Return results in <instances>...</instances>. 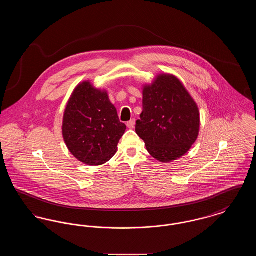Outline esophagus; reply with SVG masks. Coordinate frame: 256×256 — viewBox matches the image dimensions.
Listing matches in <instances>:
<instances>
[{"instance_id":"1","label":"esophagus","mask_w":256,"mask_h":256,"mask_svg":"<svg viewBox=\"0 0 256 256\" xmlns=\"http://www.w3.org/2000/svg\"><path fill=\"white\" fill-rule=\"evenodd\" d=\"M134 126H135V120H134V119H132L130 121H128V122H126V126H128V128H134Z\"/></svg>"}]
</instances>
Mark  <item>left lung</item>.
Wrapping results in <instances>:
<instances>
[{"mask_svg": "<svg viewBox=\"0 0 256 256\" xmlns=\"http://www.w3.org/2000/svg\"><path fill=\"white\" fill-rule=\"evenodd\" d=\"M135 132L150 154L161 162L180 158L191 148L200 132V112L178 78L159 74L145 86Z\"/></svg>", "mask_w": 256, "mask_h": 256, "instance_id": "left-lung-1", "label": "left lung"}]
</instances>
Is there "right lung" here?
Listing matches in <instances>:
<instances>
[{
	"label": "right lung",
	"instance_id": "add662e5",
	"mask_svg": "<svg viewBox=\"0 0 256 256\" xmlns=\"http://www.w3.org/2000/svg\"><path fill=\"white\" fill-rule=\"evenodd\" d=\"M126 128L106 91L89 82L76 87L62 124L65 144L76 158L92 166L104 164L116 154Z\"/></svg>",
	"mask_w": 256,
	"mask_h": 256
}]
</instances>
